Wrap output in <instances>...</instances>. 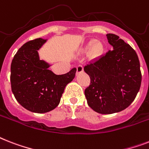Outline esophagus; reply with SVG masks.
I'll return each mask as SVG.
<instances>
[{"mask_svg":"<svg viewBox=\"0 0 149 149\" xmlns=\"http://www.w3.org/2000/svg\"><path fill=\"white\" fill-rule=\"evenodd\" d=\"M83 71V67L82 66H78L77 67V73L79 74V73H80Z\"/></svg>","mask_w":149,"mask_h":149,"instance_id":"obj_1","label":"esophagus"}]
</instances>
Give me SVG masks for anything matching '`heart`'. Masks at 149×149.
<instances>
[{
    "instance_id": "b5f03b06",
    "label": "heart",
    "mask_w": 149,
    "mask_h": 149,
    "mask_svg": "<svg viewBox=\"0 0 149 149\" xmlns=\"http://www.w3.org/2000/svg\"><path fill=\"white\" fill-rule=\"evenodd\" d=\"M83 52H88V56L92 60H95L100 57L104 51V46L100 41L90 40L84 46Z\"/></svg>"
}]
</instances>
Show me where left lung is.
Masks as SVG:
<instances>
[{"instance_id":"left-lung-1","label":"left lung","mask_w":149,"mask_h":149,"mask_svg":"<svg viewBox=\"0 0 149 149\" xmlns=\"http://www.w3.org/2000/svg\"><path fill=\"white\" fill-rule=\"evenodd\" d=\"M112 50L84 66L90 85L85 89L87 103L100 114L123 111L133 102L141 83L136 52L118 36L106 34Z\"/></svg>"}]
</instances>
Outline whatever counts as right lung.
<instances>
[{
    "mask_svg": "<svg viewBox=\"0 0 149 149\" xmlns=\"http://www.w3.org/2000/svg\"><path fill=\"white\" fill-rule=\"evenodd\" d=\"M46 40L24 43L14 55L10 66V84L14 97L26 109L45 113L59 105L64 89L74 79L77 69L66 74L56 75L49 65L40 60L37 50Z\"/></svg>",
    "mask_w": 149,
    "mask_h": 149,
    "instance_id": "1",
    "label": "right lung"
}]
</instances>
